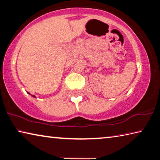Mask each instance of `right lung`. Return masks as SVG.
Returning <instances> with one entry per match:
<instances>
[{
    "mask_svg": "<svg viewBox=\"0 0 160 160\" xmlns=\"http://www.w3.org/2000/svg\"><path fill=\"white\" fill-rule=\"evenodd\" d=\"M29 94H30V93H29V92H28ZM31 96L32 97H34V98H36V96H35V95H32V94H31Z\"/></svg>",
    "mask_w": 160,
    "mask_h": 160,
    "instance_id": "add662e5",
    "label": "right lung"
}]
</instances>
